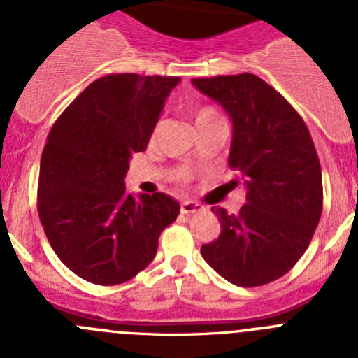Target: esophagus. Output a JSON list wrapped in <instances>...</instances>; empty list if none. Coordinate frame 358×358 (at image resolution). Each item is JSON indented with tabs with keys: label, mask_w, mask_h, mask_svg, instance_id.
<instances>
[{
	"label": "esophagus",
	"mask_w": 358,
	"mask_h": 358,
	"mask_svg": "<svg viewBox=\"0 0 358 358\" xmlns=\"http://www.w3.org/2000/svg\"><path fill=\"white\" fill-rule=\"evenodd\" d=\"M202 206L199 204V202H194V201H182L181 202V213L182 215H192V213H197V211H201Z\"/></svg>",
	"instance_id": "1"
}]
</instances>
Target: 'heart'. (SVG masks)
<instances>
[{
  "label": "heart",
  "mask_w": 358,
  "mask_h": 358,
  "mask_svg": "<svg viewBox=\"0 0 358 358\" xmlns=\"http://www.w3.org/2000/svg\"><path fill=\"white\" fill-rule=\"evenodd\" d=\"M218 118V113L213 109V107H199L197 110L194 113V123L199 125V123H204L208 120ZM182 179H186V173H181Z\"/></svg>",
  "instance_id": "obj_1"
}]
</instances>
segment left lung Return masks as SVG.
<instances>
[{
  "instance_id": "obj_1",
  "label": "left lung",
  "mask_w": 358,
  "mask_h": 358,
  "mask_svg": "<svg viewBox=\"0 0 358 358\" xmlns=\"http://www.w3.org/2000/svg\"><path fill=\"white\" fill-rule=\"evenodd\" d=\"M233 122L229 164L245 186V204L229 215L213 208L220 235L202 258L224 280L260 287L296 265L322 211V176L303 118L273 85L251 73L194 78Z\"/></svg>"
}]
</instances>
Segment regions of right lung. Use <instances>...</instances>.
Returning a JSON list of instances; mask_svg holds the SVG:
<instances>
[{
	"mask_svg": "<svg viewBox=\"0 0 358 358\" xmlns=\"http://www.w3.org/2000/svg\"><path fill=\"white\" fill-rule=\"evenodd\" d=\"M179 77L106 75L53 123L39 170L37 210L62 264L96 285H118L156 256L179 215L170 195L125 192L129 161L147 150Z\"/></svg>",
	"mask_w": 358,
	"mask_h": 358,
	"instance_id": "right-lung-1",
	"label": "right lung"
}]
</instances>
